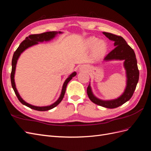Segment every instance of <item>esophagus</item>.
Segmentation results:
<instances>
[{"mask_svg": "<svg viewBox=\"0 0 151 151\" xmlns=\"http://www.w3.org/2000/svg\"><path fill=\"white\" fill-rule=\"evenodd\" d=\"M79 70H80V71H82V72L86 71L87 70H88V67H87V65H82L79 67Z\"/></svg>", "mask_w": 151, "mask_h": 151, "instance_id": "1", "label": "esophagus"}]
</instances>
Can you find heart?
I'll list each match as a JSON object with an SVG mask.
<instances>
[{"mask_svg":"<svg viewBox=\"0 0 151 151\" xmlns=\"http://www.w3.org/2000/svg\"><path fill=\"white\" fill-rule=\"evenodd\" d=\"M84 45L88 49L93 48V55L96 58H99L103 56L107 51V43L103 40H99L94 36H91L87 38Z\"/></svg>","mask_w":151,"mask_h":151,"instance_id":"b5f03b06","label":"heart"}]
</instances>
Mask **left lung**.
Here are the masks:
<instances>
[{"instance_id":"left-lung-1","label":"left lung","mask_w":151,"mask_h":151,"mask_svg":"<svg viewBox=\"0 0 151 151\" xmlns=\"http://www.w3.org/2000/svg\"><path fill=\"white\" fill-rule=\"evenodd\" d=\"M106 37L114 42L115 48L104 57V61L124 60L123 66L126 70L127 83L124 92L120 97L111 100H102L94 95L90 83L87 88V93L94 103L107 108H115L124 104L132 98L135 90L139 78V71L136 56L132 49L122 36L103 32Z\"/></svg>"}]
</instances>
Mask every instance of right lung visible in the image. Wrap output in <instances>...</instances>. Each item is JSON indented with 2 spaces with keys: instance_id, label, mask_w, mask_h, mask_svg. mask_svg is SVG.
<instances>
[{
  "instance_id": "obj_1",
  "label": "right lung",
  "mask_w": 151,
  "mask_h": 151,
  "mask_svg": "<svg viewBox=\"0 0 151 151\" xmlns=\"http://www.w3.org/2000/svg\"><path fill=\"white\" fill-rule=\"evenodd\" d=\"M58 33L61 34V33H62V32H61V31H58V32L49 31V32H46V33H43L42 34L31 35L29 36H28V37H26L23 42H22L19 45V47L17 48L16 52L14 53V55H13L12 59V71H11V81L12 87L14 91V93L16 95V96L17 97L18 99H19V101L22 104H24V105H25V106H28L31 109H35V110L41 111H47V110H50V109H51L55 106H57V105L62 101L63 96H64V94H65V91H66V88H67V84L68 83V82H69L72 79L73 77L76 76L77 73H76V72H72V74L67 77V79L65 81L64 83H63V84L62 92L60 95V97L58 98V99L55 102L52 104L49 105V106H34V105H32L28 103H26L24 100L22 99V98L20 96V95L16 89L15 82H14V75H15L17 62L18 58H19V56L21 55V54L25 50L28 48L29 47L33 46V45L38 44L39 42H43L44 41L45 42H48V41H50L55 37L56 35Z\"/></svg>"
}]
</instances>
